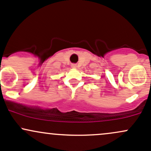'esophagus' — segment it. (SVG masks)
<instances>
[{
	"mask_svg": "<svg viewBox=\"0 0 151 151\" xmlns=\"http://www.w3.org/2000/svg\"><path fill=\"white\" fill-rule=\"evenodd\" d=\"M72 67H73V68H75V67H76V65H75V64H73V65H72Z\"/></svg>",
	"mask_w": 151,
	"mask_h": 151,
	"instance_id": "34e87169",
	"label": "esophagus"
}]
</instances>
